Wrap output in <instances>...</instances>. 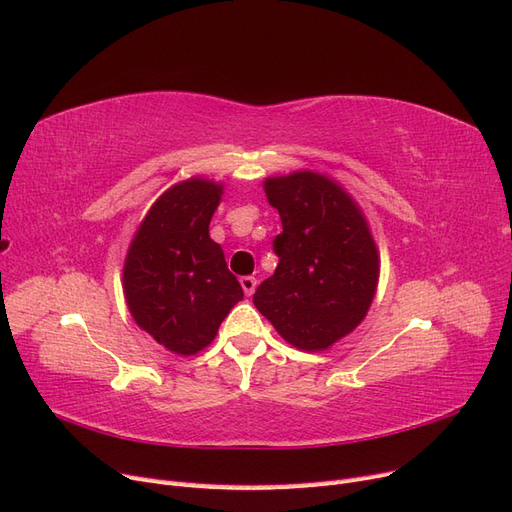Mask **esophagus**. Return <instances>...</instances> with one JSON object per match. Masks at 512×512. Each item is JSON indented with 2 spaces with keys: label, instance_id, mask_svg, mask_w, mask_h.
Instances as JSON below:
<instances>
[{
  "label": "esophagus",
  "instance_id": "34e87169",
  "mask_svg": "<svg viewBox=\"0 0 512 512\" xmlns=\"http://www.w3.org/2000/svg\"><path fill=\"white\" fill-rule=\"evenodd\" d=\"M256 277H252V275H245V277H241V288H243V292H245V297H252V294L256 292Z\"/></svg>",
  "mask_w": 512,
  "mask_h": 512
}]
</instances>
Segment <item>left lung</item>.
Segmentation results:
<instances>
[{
  "mask_svg": "<svg viewBox=\"0 0 512 512\" xmlns=\"http://www.w3.org/2000/svg\"><path fill=\"white\" fill-rule=\"evenodd\" d=\"M265 194L284 230L273 239L280 262L254 305L294 348L327 350L359 327L374 301L376 241L361 207L327 175L269 177Z\"/></svg>",
  "mask_w": 512,
  "mask_h": 512,
  "instance_id": "obj_1",
  "label": "left lung"
}]
</instances>
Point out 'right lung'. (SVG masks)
<instances>
[{"mask_svg": "<svg viewBox=\"0 0 512 512\" xmlns=\"http://www.w3.org/2000/svg\"><path fill=\"white\" fill-rule=\"evenodd\" d=\"M224 185L192 177L166 190L147 211L123 265L132 318L166 350L190 356L207 348L243 299L209 222Z\"/></svg>", "mask_w": 512, "mask_h": 512, "instance_id": "right-lung-1", "label": "right lung"}]
</instances>
